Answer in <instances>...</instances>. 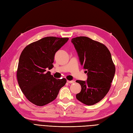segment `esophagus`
Wrapping results in <instances>:
<instances>
[{
    "mask_svg": "<svg viewBox=\"0 0 133 133\" xmlns=\"http://www.w3.org/2000/svg\"><path fill=\"white\" fill-rule=\"evenodd\" d=\"M67 82L71 84V83H74V80H67Z\"/></svg>",
    "mask_w": 133,
    "mask_h": 133,
    "instance_id": "1",
    "label": "esophagus"
}]
</instances>
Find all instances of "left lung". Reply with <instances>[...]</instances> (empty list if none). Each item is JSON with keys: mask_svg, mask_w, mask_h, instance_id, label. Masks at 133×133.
<instances>
[{"mask_svg": "<svg viewBox=\"0 0 133 133\" xmlns=\"http://www.w3.org/2000/svg\"><path fill=\"white\" fill-rule=\"evenodd\" d=\"M71 42L88 75L87 81H76L82 88L76 98L85 105H94L107 94L114 77L115 67L110 52L103 44L87 37L73 38Z\"/></svg>", "mask_w": 133, "mask_h": 133, "instance_id": "1", "label": "left lung"}]
</instances>
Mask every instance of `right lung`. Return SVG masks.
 Wrapping results in <instances>:
<instances>
[{
    "label": "right lung",
    "instance_id": "1",
    "mask_svg": "<svg viewBox=\"0 0 133 133\" xmlns=\"http://www.w3.org/2000/svg\"><path fill=\"white\" fill-rule=\"evenodd\" d=\"M68 38L47 37L27 45L20 56L17 76L23 93L29 102L44 106L57 97L65 78L57 79L48 69L53 68L54 56Z\"/></svg>",
    "mask_w": 133,
    "mask_h": 133
}]
</instances>
